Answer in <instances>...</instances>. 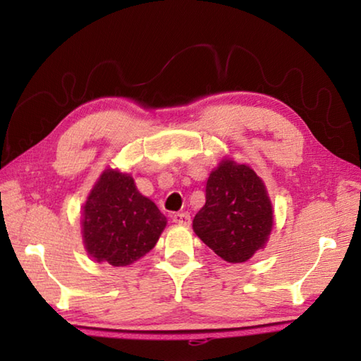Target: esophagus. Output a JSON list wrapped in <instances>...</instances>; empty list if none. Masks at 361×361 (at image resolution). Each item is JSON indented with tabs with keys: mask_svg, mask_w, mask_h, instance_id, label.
I'll return each instance as SVG.
<instances>
[{
	"mask_svg": "<svg viewBox=\"0 0 361 361\" xmlns=\"http://www.w3.org/2000/svg\"><path fill=\"white\" fill-rule=\"evenodd\" d=\"M173 223L176 224H183V226H189L191 223V216H189L188 212H181V213H173L172 215Z\"/></svg>",
	"mask_w": 361,
	"mask_h": 361,
	"instance_id": "34e87169",
	"label": "esophagus"
}]
</instances>
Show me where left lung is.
Masks as SVG:
<instances>
[{"mask_svg":"<svg viewBox=\"0 0 361 361\" xmlns=\"http://www.w3.org/2000/svg\"><path fill=\"white\" fill-rule=\"evenodd\" d=\"M194 232L219 258L243 262L264 247L272 228V205L264 183L248 166L223 161L209 176L205 205Z\"/></svg>","mask_w":361,"mask_h":361,"instance_id":"8db88e82","label":"left lung"}]
</instances>
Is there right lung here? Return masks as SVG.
<instances>
[{
    "label": "right lung",
    "mask_w": 361,
    "mask_h": 361,
    "mask_svg": "<svg viewBox=\"0 0 361 361\" xmlns=\"http://www.w3.org/2000/svg\"><path fill=\"white\" fill-rule=\"evenodd\" d=\"M166 224V216L138 192L130 175L106 170L84 205L85 250L99 262L132 264L156 245Z\"/></svg>",
    "instance_id": "add662e5"
}]
</instances>
